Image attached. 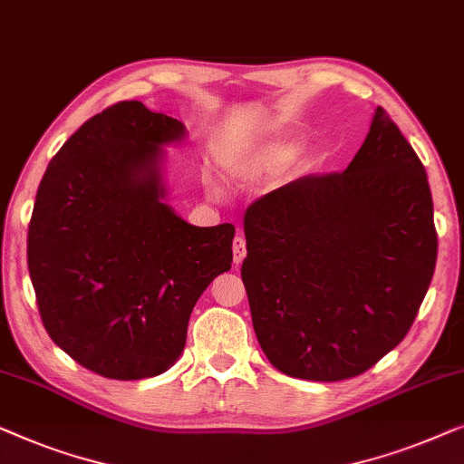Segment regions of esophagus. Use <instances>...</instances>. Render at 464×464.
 Listing matches in <instances>:
<instances>
[{"label": "esophagus", "mask_w": 464, "mask_h": 464, "mask_svg": "<svg viewBox=\"0 0 464 464\" xmlns=\"http://www.w3.org/2000/svg\"><path fill=\"white\" fill-rule=\"evenodd\" d=\"M246 258V239L237 235V237L233 239V263L239 265L241 260Z\"/></svg>", "instance_id": "obj_1"}]
</instances>
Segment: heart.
I'll use <instances>...</instances> for the list:
<instances>
[{
  "label": "heart",
  "instance_id": "obj_1",
  "mask_svg": "<svg viewBox=\"0 0 464 464\" xmlns=\"http://www.w3.org/2000/svg\"><path fill=\"white\" fill-rule=\"evenodd\" d=\"M292 155H295V149L290 145H266L258 151L247 153L244 158H239L235 164L229 168V176L233 180L250 179V176L265 172V169H276L284 166Z\"/></svg>",
  "mask_w": 464,
  "mask_h": 464
}]
</instances>
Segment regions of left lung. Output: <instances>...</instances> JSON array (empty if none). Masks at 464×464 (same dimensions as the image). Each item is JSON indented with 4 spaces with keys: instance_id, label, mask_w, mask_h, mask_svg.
Wrapping results in <instances>:
<instances>
[{
    "instance_id": "obj_1",
    "label": "left lung",
    "mask_w": 464,
    "mask_h": 464,
    "mask_svg": "<svg viewBox=\"0 0 464 464\" xmlns=\"http://www.w3.org/2000/svg\"><path fill=\"white\" fill-rule=\"evenodd\" d=\"M252 324L284 374L334 382L370 370L412 328L437 260L427 172L387 111L344 172L309 174L244 217Z\"/></svg>"
}]
</instances>
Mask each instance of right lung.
I'll list each match as a JSON object with an SVG mask.
<instances>
[{
	"instance_id": "right-lung-1",
	"label": "right lung",
	"mask_w": 464,
	"mask_h": 464,
	"mask_svg": "<svg viewBox=\"0 0 464 464\" xmlns=\"http://www.w3.org/2000/svg\"><path fill=\"white\" fill-rule=\"evenodd\" d=\"M182 136L174 117L121 101L90 117L39 182L27 235L39 315L104 378L166 372L198 298L231 269V223L193 227L164 204L161 145Z\"/></svg>"
}]
</instances>
